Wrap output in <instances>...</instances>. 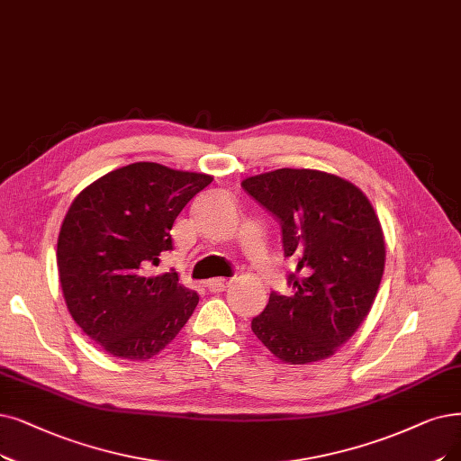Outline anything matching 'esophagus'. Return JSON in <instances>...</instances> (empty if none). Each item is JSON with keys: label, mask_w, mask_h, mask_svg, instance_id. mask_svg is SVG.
Here are the masks:
<instances>
[{"label": "esophagus", "mask_w": 461, "mask_h": 461, "mask_svg": "<svg viewBox=\"0 0 461 461\" xmlns=\"http://www.w3.org/2000/svg\"><path fill=\"white\" fill-rule=\"evenodd\" d=\"M229 285H230V280H227V278H213V280H210V282L206 284V287H208L212 293L225 291Z\"/></svg>", "instance_id": "34e87169"}]
</instances>
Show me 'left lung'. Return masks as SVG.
Returning a JSON list of instances; mask_svg holds the SVG:
<instances>
[{
    "instance_id": "8db88e82",
    "label": "left lung",
    "mask_w": 461,
    "mask_h": 461,
    "mask_svg": "<svg viewBox=\"0 0 461 461\" xmlns=\"http://www.w3.org/2000/svg\"><path fill=\"white\" fill-rule=\"evenodd\" d=\"M242 187L280 219L294 294L270 293L251 329L289 365L333 356L369 316L385 265L380 219L365 193L340 176L280 168Z\"/></svg>"
}]
</instances>
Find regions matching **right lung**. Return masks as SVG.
<instances>
[{"label":"right lung","instance_id":"add662e5","mask_svg":"<svg viewBox=\"0 0 461 461\" xmlns=\"http://www.w3.org/2000/svg\"><path fill=\"white\" fill-rule=\"evenodd\" d=\"M212 181L134 162L92 181L71 202L57 248L64 301L109 356L151 359L193 316L198 294L176 272L149 276L147 268L172 249L176 217Z\"/></svg>","mask_w":461,"mask_h":461}]
</instances>
